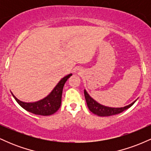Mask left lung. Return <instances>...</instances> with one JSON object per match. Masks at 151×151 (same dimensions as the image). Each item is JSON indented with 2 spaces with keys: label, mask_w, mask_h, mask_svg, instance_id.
I'll list each match as a JSON object with an SVG mask.
<instances>
[{
  "label": "left lung",
  "mask_w": 151,
  "mask_h": 151,
  "mask_svg": "<svg viewBox=\"0 0 151 151\" xmlns=\"http://www.w3.org/2000/svg\"><path fill=\"white\" fill-rule=\"evenodd\" d=\"M84 96L87 104L88 108L93 114L99 116H109L116 115V114H120L125 111L126 109L130 108L136 101H133L131 104L126 106L124 107H121V108H111V107H108L103 106L98 102H96L94 99H93L91 96H89V93L86 92V91L84 89Z\"/></svg>",
  "instance_id": "8db88e82"
}]
</instances>
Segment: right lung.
<instances>
[{"instance_id": "right-lung-1", "label": "right lung", "mask_w": 151, "mask_h": 151, "mask_svg": "<svg viewBox=\"0 0 151 151\" xmlns=\"http://www.w3.org/2000/svg\"><path fill=\"white\" fill-rule=\"evenodd\" d=\"M71 76H72V74H70L62 78L48 96L38 101L27 103V102L20 101L13 93L12 95L14 97L15 101L18 102V104L27 111L36 114V115H52V114H55L61 106L62 94L64 85Z\"/></svg>"}]
</instances>
